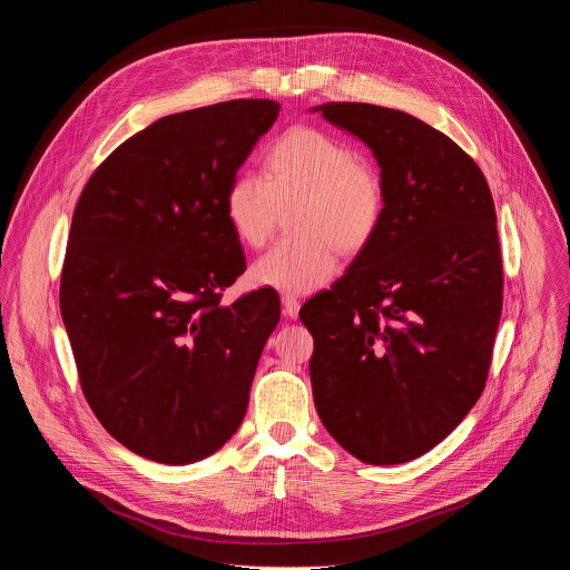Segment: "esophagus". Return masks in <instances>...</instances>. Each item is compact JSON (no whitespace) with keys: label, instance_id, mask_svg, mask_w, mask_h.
I'll use <instances>...</instances> for the list:
<instances>
[{"label":"esophagus","instance_id":"34e87169","mask_svg":"<svg viewBox=\"0 0 570 570\" xmlns=\"http://www.w3.org/2000/svg\"><path fill=\"white\" fill-rule=\"evenodd\" d=\"M299 306H302V302L297 299V297H293V295H282V308H284V315H288V317H297L299 315Z\"/></svg>","mask_w":570,"mask_h":570}]
</instances>
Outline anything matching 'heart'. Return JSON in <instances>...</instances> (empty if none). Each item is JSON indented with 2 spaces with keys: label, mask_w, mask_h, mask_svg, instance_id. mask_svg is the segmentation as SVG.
I'll list each match as a JSON object with an SVG mask.
<instances>
[{
  "label": "heart",
  "mask_w": 570,
  "mask_h": 570,
  "mask_svg": "<svg viewBox=\"0 0 570 570\" xmlns=\"http://www.w3.org/2000/svg\"><path fill=\"white\" fill-rule=\"evenodd\" d=\"M291 203H299L293 212L299 234L275 243L250 277L259 286L311 293L336 275L338 248L352 255L370 246L385 214V185L352 144L302 126L268 148L264 176L238 171L223 198L234 236L248 248L264 246Z\"/></svg>",
  "instance_id": "heart-1"
}]
</instances>
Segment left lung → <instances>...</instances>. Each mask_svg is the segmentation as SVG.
I'll return each mask as SVG.
<instances>
[{"mask_svg": "<svg viewBox=\"0 0 570 570\" xmlns=\"http://www.w3.org/2000/svg\"><path fill=\"white\" fill-rule=\"evenodd\" d=\"M313 110L372 148L385 185L370 246L299 311L315 411L354 458L409 462L466 417L492 365L503 308L492 191L453 139L409 112Z\"/></svg>", "mask_w": 570, "mask_h": 570, "instance_id": "8db88e82", "label": "left lung"}]
</instances>
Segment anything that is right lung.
Segmentation results:
<instances>
[{"instance_id": "obj_1", "label": "right lung", "mask_w": 570, "mask_h": 570, "mask_svg": "<svg viewBox=\"0 0 570 570\" xmlns=\"http://www.w3.org/2000/svg\"><path fill=\"white\" fill-rule=\"evenodd\" d=\"M277 115V101L236 99L161 117L76 203L60 313L78 381L104 429L153 462H198L246 417L279 297L220 304L246 271L223 198Z\"/></svg>"}]
</instances>
